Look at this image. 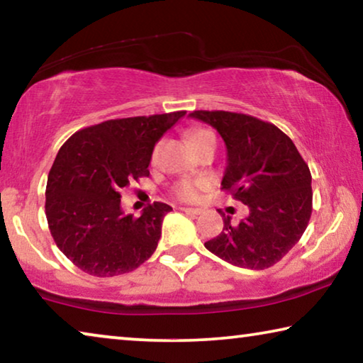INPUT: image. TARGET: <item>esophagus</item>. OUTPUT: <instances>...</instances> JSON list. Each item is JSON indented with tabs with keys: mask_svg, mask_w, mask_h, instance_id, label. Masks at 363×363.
Instances as JSON below:
<instances>
[{
	"mask_svg": "<svg viewBox=\"0 0 363 363\" xmlns=\"http://www.w3.org/2000/svg\"><path fill=\"white\" fill-rule=\"evenodd\" d=\"M181 210L184 211V213H187V214H192V216H199V214H201V210L200 208H181Z\"/></svg>",
	"mask_w": 363,
	"mask_h": 363,
	"instance_id": "esophagus-1",
	"label": "esophagus"
}]
</instances>
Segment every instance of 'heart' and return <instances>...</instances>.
<instances>
[{"label": "heart", "mask_w": 363, "mask_h": 363, "mask_svg": "<svg viewBox=\"0 0 363 363\" xmlns=\"http://www.w3.org/2000/svg\"><path fill=\"white\" fill-rule=\"evenodd\" d=\"M208 134H213L206 130H195L192 134H190V140H192V144L196 143V140H200L201 138L208 136ZM158 155V145L155 147V150H153V158H157ZM203 189V184L201 182H190V181H182L177 184L174 187V195L177 199H181L184 201H192L195 200L196 196H199V192Z\"/></svg>", "instance_id": "1"}]
</instances>
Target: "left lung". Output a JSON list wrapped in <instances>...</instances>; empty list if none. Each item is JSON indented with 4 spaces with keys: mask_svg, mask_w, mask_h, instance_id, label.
Wrapping results in <instances>:
<instances>
[{
    "mask_svg": "<svg viewBox=\"0 0 363 363\" xmlns=\"http://www.w3.org/2000/svg\"><path fill=\"white\" fill-rule=\"evenodd\" d=\"M190 118L208 123L220 134L227 149L220 186L250 210L238 224L223 214V232L205 243L206 250L237 267L274 266L309 224V167L293 140L272 123L224 110H195Z\"/></svg>",
    "mask_w": 363,
    "mask_h": 363,
    "instance_id": "left-lung-1",
    "label": "left lung"
}]
</instances>
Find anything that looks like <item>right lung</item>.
<instances>
[{
    "mask_svg": "<svg viewBox=\"0 0 363 363\" xmlns=\"http://www.w3.org/2000/svg\"><path fill=\"white\" fill-rule=\"evenodd\" d=\"M186 112L108 120L60 147L46 186V218L59 250L78 269L113 277L138 269L157 250L163 218L155 201L139 218L121 210V189L149 176L153 147Z\"/></svg>",
    "mask_w": 363,
    "mask_h": 363,
    "instance_id": "1",
    "label": "right lung"
}]
</instances>
